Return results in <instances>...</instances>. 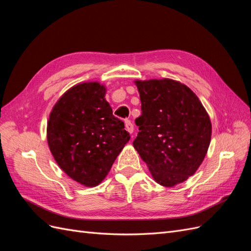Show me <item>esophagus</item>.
<instances>
[{"label":"esophagus","instance_id":"34e87169","mask_svg":"<svg viewBox=\"0 0 251 251\" xmlns=\"http://www.w3.org/2000/svg\"><path fill=\"white\" fill-rule=\"evenodd\" d=\"M125 126H126V130L128 133L132 134V133L134 132V125L131 123V120L126 119V120H125Z\"/></svg>","mask_w":251,"mask_h":251}]
</instances>
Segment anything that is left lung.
Here are the masks:
<instances>
[{
    "mask_svg": "<svg viewBox=\"0 0 251 251\" xmlns=\"http://www.w3.org/2000/svg\"><path fill=\"white\" fill-rule=\"evenodd\" d=\"M141 115L133 141L153 178L163 186L185 181L206 155L211 124L199 98L172 79L136 81Z\"/></svg>",
    "mask_w": 251,
    "mask_h": 251,
    "instance_id": "left-lung-1",
    "label": "left lung"
}]
</instances>
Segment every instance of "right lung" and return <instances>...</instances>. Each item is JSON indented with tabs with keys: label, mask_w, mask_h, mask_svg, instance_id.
<instances>
[{
	"label": "right lung",
	"mask_w": 251,
	"mask_h": 251,
	"mask_svg": "<svg viewBox=\"0 0 251 251\" xmlns=\"http://www.w3.org/2000/svg\"><path fill=\"white\" fill-rule=\"evenodd\" d=\"M104 94L98 82L74 86L59 98L48 120V144L55 161L86 186L100 183L131 138Z\"/></svg>",
	"instance_id": "add662e5"
}]
</instances>
